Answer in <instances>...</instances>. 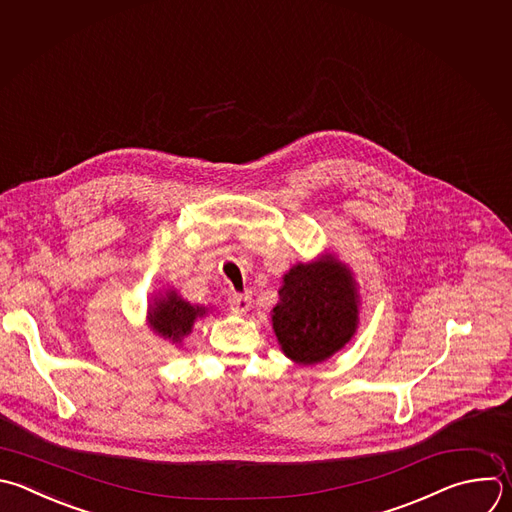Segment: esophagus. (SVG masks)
Here are the masks:
<instances>
[{"label":"esophagus","mask_w":512,"mask_h":512,"mask_svg":"<svg viewBox=\"0 0 512 512\" xmlns=\"http://www.w3.org/2000/svg\"><path fill=\"white\" fill-rule=\"evenodd\" d=\"M231 307L237 311V313H247L251 309V295L249 293H235L231 299H229Z\"/></svg>","instance_id":"esophagus-1"}]
</instances>
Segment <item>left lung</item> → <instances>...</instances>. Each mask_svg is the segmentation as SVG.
Here are the masks:
<instances>
[{
    "mask_svg": "<svg viewBox=\"0 0 512 512\" xmlns=\"http://www.w3.org/2000/svg\"><path fill=\"white\" fill-rule=\"evenodd\" d=\"M358 327V293L346 265L327 257L299 263L279 289L273 329L287 358L319 364L342 350Z\"/></svg>",
    "mask_w": 512,
    "mask_h": 512,
    "instance_id": "left-lung-1",
    "label": "left lung"
}]
</instances>
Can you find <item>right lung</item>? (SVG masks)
Returning a JSON list of instances; mask_svg holds the SVG:
<instances>
[{
    "label": "right lung",
    "mask_w": 512,
    "mask_h": 512,
    "mask_svg": "<svg viewBox=\"0 0 512 512\" xmlns=\"http://www.w3.org/2000/svg\"><path fill=\"white\" fill-rule=\"evenodd\" d=\"M154 305L156 307L150 309V327L173 344H181V339L191 333L195 319L205 313L203 307L183 301L177 293L166 295V299L156 301Z\"/></svg>",
    "instance_id": "1"
}]
</instances>
